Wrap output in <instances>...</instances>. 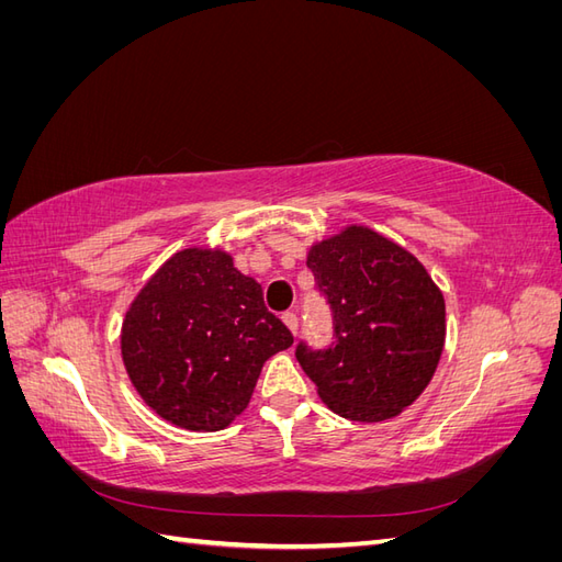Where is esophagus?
I'll use <instances>...</instances> for the list:
<instances>
[{
	"instance_id": "1",
	"label": "esophagus",
	"mask_w": 562,
	"mask_h": 562,
	"mask_svg": "<svg viewBox=\"0 0 562 562\" xmlns=\"http://www.w3.org/2000/svg\"><path fill=\"white\" fill-rule=\"evenodd\" d=\"M281 318H283V323H285V328L295 335V333H297V326H300L297 314H295V312H285Z\"/></svg>"
}]
</instances>
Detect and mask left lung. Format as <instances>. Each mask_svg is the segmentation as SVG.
<instances>
[{"label": "left lung", "mask_w": 562, "mask_h": 562, "mask_svg": "<svg viewBox=\"0 0 562 562\" xmlns=\"http://www.w3.org/2000/svg\"><path fill=\"white\" fill-rule=\"evenodd\" d=\"M326 293L337 342L295 356L321 401L345 419L401 415L429 386L446 345V300L429 271L396 241L347 225L307 250Z\"/></svg>", "instance_id": "1"}]
</instances>
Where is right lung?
<instances>
[{
	"label": "right lung",
	"instance_id": "obj_1",
	"mask_svg": "<svg viewBox=\"0 0 562 562\" xmlns=\"http://www.w3.org/2000/svg\"><path fill=\"white\" fill-rule=\"evenodd\" d=\"M119 342L131 384L161 419L220 431L246 411L265 361L293 335L227 250L190 246L133 297Z\"/></svg>",
	"mask_w": 562,
	"mask_h": 562
}]
</instances>
